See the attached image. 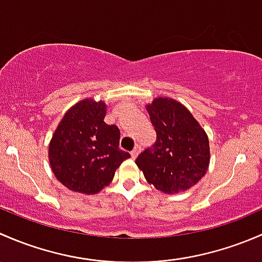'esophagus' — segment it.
I'll use <instances>...</instances> for the list:
<instances>
[{"label": "esophagus", "instance_id": "1", "mask_svg": "<svg viewBox=\"0 0 262 262\" xmlns=\"http://www.w3.org/2000/svg\"><path fill=\"white\" fill-rule=\"evenodd\" d=\"M140 150H141V147H140V146H139V145H137V146H135V149L131 151V156H132V158H134V159H135V158H136V156H137V155H139Z\"/></svg>", "mask_w": 262, "mask_h": 262}]
</instances>
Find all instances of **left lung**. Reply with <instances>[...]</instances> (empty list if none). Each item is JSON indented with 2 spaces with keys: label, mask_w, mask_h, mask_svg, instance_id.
I'll return each instance as SVG.
<instances>
[{
  "label": "left lung",
  "mask_w": 262,
  "mask_h": 262,
  "mask_svg": "<svg viewBox=\"0 0 262 262\" xmlns=\"http://www.w3.org/2000/svg\"><path fill=\"white\" fill-rule=\"evenodd\" d=\"M146 111L156 141L136 159L149 184L166 194L185 191L208 170L211 151L204 128L189 110L168 97H158Z\"/></svg>",
  "instance_id": "8db88e82"
}]
</instances>
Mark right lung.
Returning <instances> with one entry per match:
<instances>
[{
    "label": "right lung",
    "instance_id": "right-lung-1",
    "mask_svg": "<svg viewBox=\"0 0 262 262\" xmlns=\"http://www.w3.org/2000/svg\"><path fill=\"white\" fill-rule=\"evenodd\" d=\"M103 101L85 98L72 106L49 144V163L56 179L77 193H99L130 154L122 151L120 130L104 122Z\"/></svg>",
    "mask_w": 262,
    "mask_h": 262
}]
</instances>
